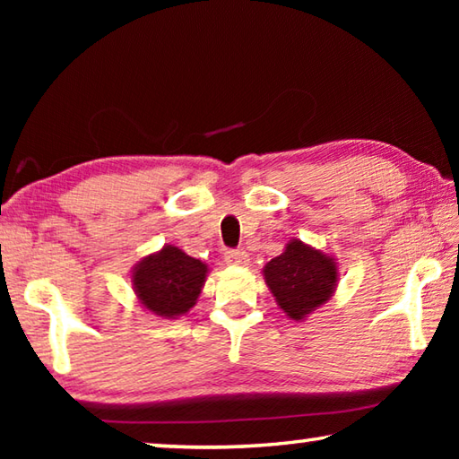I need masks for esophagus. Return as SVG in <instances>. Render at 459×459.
<instances>
[{
  "mask_svg": "<svg viewBox=\"0 0 459 459\" xmlns=\"http://www.w3.org/2000/svg\"><path fill=\"white\" fill-rule=\"evenodd\" d=\"M224 261H227L229 265H235V267H247L248 255L243 251V248H235V251L224 253Z\"/></svg>",
  "mask_w": 459,
  "mask_h": 459,
  "instance_id": "34e87169",
  "label": "esophagus"
}]
</instances>
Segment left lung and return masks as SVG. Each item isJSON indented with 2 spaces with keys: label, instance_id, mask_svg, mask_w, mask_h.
<instances>
[{
  "label": "left lung",
  "instance_id": "1",
  "mask_svg": "<svg viewBox=\"0 0 459 459\" xmlns=\"http://www.w3.org/2000/svg\"><path fill=\"white\" fill-rule=\"evenodd\" d=\"M263 275L283 314L304 322L336 291L338 263L332 255L291 238L283 253L263 267Z\"/></svg>",
  "mask_w": 459,
  "mask_h": 459
}]
</instances>
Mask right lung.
Here are the masks:
<instances>
[{
	"label": "right lung",
	"mask_w": 459,
	"mask_h": 459,
	"mask_svg": "<svg viewBox=\"0 0 459 459\" xmlns=\"http://www.w3.org/2000/svg\"><path fill=\"white\" fill-rule=\"evenodd\" d=\"M206 277V263L174 245H164L137 263L131 271V285L147 312L176 320L196 306Z\"/></svg>",
	"instance_id": "1"
}]
</instances>
